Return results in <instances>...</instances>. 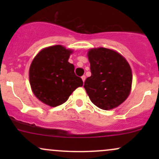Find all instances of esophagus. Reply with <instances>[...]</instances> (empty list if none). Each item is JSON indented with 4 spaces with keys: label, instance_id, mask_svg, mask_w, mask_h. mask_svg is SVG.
<instances>
[{
    "label": "esophagus",
    "instance_id": "34e87169",
    "mask_svg": "<svg viewBox=\"0 0 159 159\" xmlns=\"http://www.w3.org/2000/svg\"><path fill=\"white\" fill-rule=\"evenodd\" d=\"M81 78H82V80H83V82H84L85 81V79H86V76L85 75H83L81 77Z\"/></svg>",
    "mask_w": 159,
    "mask_h": 159
}]
</instances>
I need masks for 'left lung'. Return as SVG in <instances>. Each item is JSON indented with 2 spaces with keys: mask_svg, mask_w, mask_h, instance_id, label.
I'll return each instance as SVG.
<instances>
[{
  "mask_svg": "<svg viewBox=\"0 0 159 159\" xmlns=\"http://www.w3.org/2000/svg\"><path fill=\"white\" fill-rule=\"evenodd\" d=\"M91 76L84 87L96 106L111 110L126 99L132 88V73L126 60L119 53L105 48L88 52Z\"/></svg>",
  "mask_w": 159,
  "mask_h": 159,
  "instance_id": "8db88e82",
  "label": "left lung"
}]
</instances>
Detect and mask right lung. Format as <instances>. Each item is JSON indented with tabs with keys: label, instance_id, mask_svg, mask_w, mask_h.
<instances>
[{
	"label": "right lung",
	"instance_id": "right-lung-1",
	"mask_svg": "<svg viewBox=\"0 0 159 159\" xmlns=\"http://www.w3.org/2000/svg\"><path fill=\"white\" fill-rule=\"evenodd\" d=\"M72 52L57 45L43 49L33 60L29 70L30 84L36 97L45 105H62L83 85L81 78L75 74L74 65L68 62Z\"/></svg>",
	"mask_w": 159,
	"mask_h": 159
}]
</instances>
